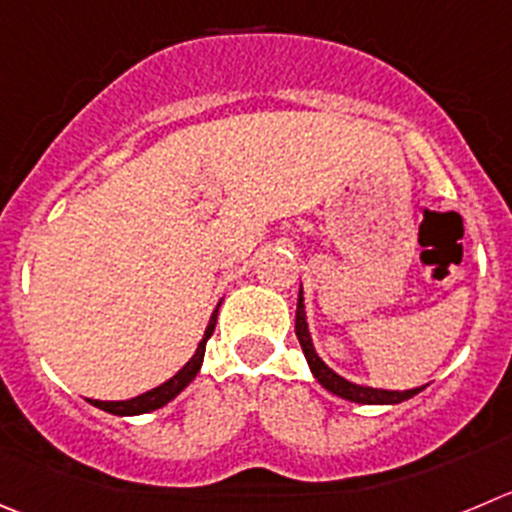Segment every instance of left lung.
<instances>
[{
	"label": "left lung",
	"mask_w": 512,
	"mask_h": 512,
	"mask_svg": "<svg viewBox=\"0 0 512 512\" xmlns=\"http://www.w3.org/2000/svg\"><path fill=\"white\" fill-rule=\"evenodd\" d=\"M295 336H298L300 348H303L305 358H308V366L313 371V376L321 381L323 389H328L331 394L341 396V399L356 401V404H399V401H407L412 396H417L424 386L419 389H407V391H386V389H371V386H358L346 381L343 376H338L336 371L328 369L323 364L318 353L313 351V343H310L308 323H305V305H303V290L298 295V313H295Z\"/></svg>",
	"instance_id": "obj_1"
}]
</instances>
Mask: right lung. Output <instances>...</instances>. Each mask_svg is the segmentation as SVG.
Here are the masks:
<instances>
[{
  "label": "right lung",
  "mask_w": 512,
  "mask_h": 512,
  "mask_svg": "<svg viewBox=\"0 0 512 512\" xmlns=\"http://www.w3.org/2000/svg\"><path fill=\"white\" fill-rule=\"evenodd\" d=\"M217 310H214L212 321H209L207 331H204V338H202V343H199L197 353L191 356L189 364H186L184 369H181L179 374L174 376V379H169V381H166V384L156 386V389L146 391V394L136 396V399H128V401H98V399H90V404H93V407H98V409H103V412H108V414H118V417H133V414L154 412V409H161V407H164V404H169V401L174 399V396L179 394V391H184L186 386H189V381L199 374V369H202L204 348H207L209 336H212L214 326H217Z\"/></svg>",
  "instance_id": "right-lung-1"
}]
</instances>
